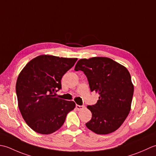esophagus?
I'll list each match as a JSON object with an SVG mask.
<instances>
[{"instance_id":"esophagus-1","label":"esophagus","mask_w":156,"mask_h":156,"mask_svg":"<svg viewBox=\"0 0 156 156\" xmlns=\"http://www.w3.org/2000/svg\"><path fill=\"white\" fill-rule=\"evenodd\" d=\"M76 108H77V110H81L82 109L84 108V106H80V105H78V104H76Z\"/></svg>"}]
</instances>
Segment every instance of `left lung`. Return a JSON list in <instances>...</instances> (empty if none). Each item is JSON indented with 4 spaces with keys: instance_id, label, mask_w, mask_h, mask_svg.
<instances>
[{
    "instance_id": "8db88e82",
    "label": "left lung",
    "mask_w": 156,
    "mask_h": 156,
    "mask_svg": "<svg viewBox=\"0 0 156 156\" xmlns=\"http://www.w3.org/2000/svg\"><path fill=\"white\" fill-rule=\"evenodd\" d=\"M75 71L83 72L91 91L100 96L96 104L87 106L92 117L85 125L98 135L115 131L131 110L134 87L128 70L111 58L94 57L79 60Z\"/></svg>"
}]
</instances>
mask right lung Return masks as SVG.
Instances as JSON below:
<instances>
[{"label":"right lung","mask_w":156,"mask_h":156,"mask_svg":"<svg viewBox=\"0 0 156 156\" xmlns=\"http://www.w3.org/2000/svg\"><path fill=\"white\" fill-rule=\"evenodd\" d=\"M77 58L40 55L25 65L16 83L18 106L30 128L40 134H51L64 124L75 103L56 98L61 79Z\"/></svg>","instance_id":"add662e5"}]
</instances>
